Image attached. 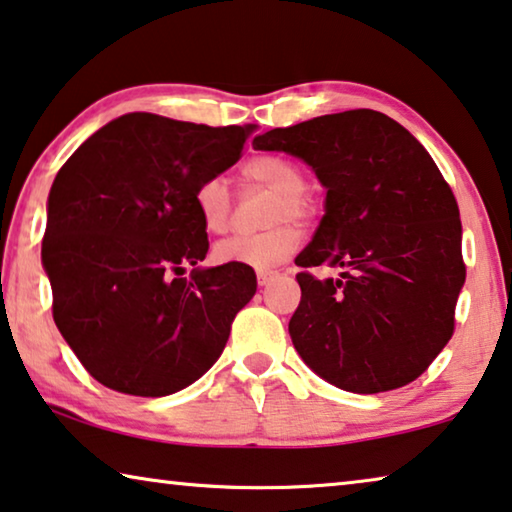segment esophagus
I'll return each instance as SVG.
<instances>
[{"label": "esophagus", "mask_w": 512, "mask_h": 512, "mask_svg": "<svg viewBox=\"0 0 512 512\" xmlns=\"http://www.w3.org/2000/svg\"><path fill=\"white\" fill-rule=\"evenodd\" d=\"M278 276H280L278 271H257V282H259V285H262V287H266L271 280H276Z\"/></svg>", "instance_id": "1"}]
</instances>
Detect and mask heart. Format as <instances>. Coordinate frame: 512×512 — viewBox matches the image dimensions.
Returning <instances> with one entry per match:
<instances>
[{
  "label": "heart",
  "instance_id": "heart-1",
  "mask_svg": "<svg viewBox=\"0 0 512 512\" xmlns=\"http://www.w3.org/2000/svg\"><path fill=\"white\" fill-rule=\"evenodd\" d=\"M241 179L276 193L271 220H308L317 211V197L305 186V172L294 158L282 154H257L241 165ZM193 204L209 232H225L232 223V195L227 183L209 177L197 183ZM301 246V232L292 223H282L255 234H234L213 248L218 264H241L250 269H273L292 257Z\"/></svg>",
  "mask_w": 512,
  "mask_h": 512
}]
</instances>
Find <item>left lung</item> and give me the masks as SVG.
<instances>
[{
    "mask_svg": "<svg viewBox=\"0 0 512 512\" xmlns=\"http://www.w3.org/2000/svg\"><path fill=\"white\" fill-rule=\"evenodd\" d=\"M255 149L303 158L326 186V213L296 257V352L352 393L407 386L455 331L467 278L455 195L421 142L386 114L347 110L273 128ZM312 265H342L319 281Z\"/></svg>",
    "mask_w": 512,
    "mask_h": 512,
    "instance_id": "1",
    "label": "left lung"
}]
</instances>
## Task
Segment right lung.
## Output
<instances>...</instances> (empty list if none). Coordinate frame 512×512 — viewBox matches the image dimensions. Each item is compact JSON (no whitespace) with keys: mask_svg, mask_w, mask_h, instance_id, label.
Listing matches in <instances>:
<instances>
[{"mask_svg":"<svg viewBox=\"0 0 512 512\" xmlns=\"http://www.w3.org/2000/svg\"><path fill=\"white\" fill-rule=\"evenodd\" d=\"M255 128L131 112L61 165L41 248L52 317L103 386L160 398L193 384L223 354L257 278L241 264L183 278L209 253L193 193L241 158Z\"/></svg>","mask_w":512,"mask_h":512,"instance_id":"1","label":"right lung"}]
</instances>
